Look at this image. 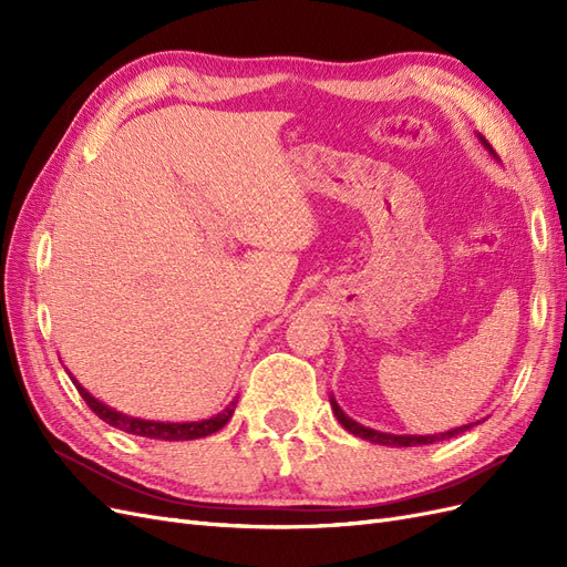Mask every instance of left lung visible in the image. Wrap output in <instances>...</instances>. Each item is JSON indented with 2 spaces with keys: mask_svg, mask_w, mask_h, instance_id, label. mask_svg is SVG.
I'll return each mask as SVG.
<instances>
[{
  "mask_svg": "<svg viewBox=\"0 0 567 567\" xmlns=\"http://www.w3.org/2000/svg\"><path fill=\"white\" fill-rule=\"evenodd\" d=\"M477 140L483 142V146L496 158V153L492 151V146L487 144L485 136L477 134ZM331 406H333V414H336L338 423H340L342 427H346L348 433H352V435H357V437H362V440H369V442H373V444H383V447H416V444H433V442L450 440V437H454V435H458V433H463V431H468V427L473 425V423H468V425H461V427H454V431L437 433V435H392V433L373 431V427H367V425H362V423H357L354 419H350V416L346 414V411H342V409L338 406L333 394H331ZM477 423H480V421H477ZM477 423H475V425H477Z\"/></svg>",
  "mask_w": 567,
  "mask_h": 567,
  "instance_id": "8db88e82",
  "label": "left lung"
}]
</instances>
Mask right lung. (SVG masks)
Returning <instances> with one entry per match:
<instances>
[{
    "label": "right lung",
    "instance_id": "add662e5",
    "mask_svg": "<svg viewBox=\"0 0 567 567\" xmlns=\"http://www.w3.org/2000/svg\"><path fill=\"white\" fill-rule=\"evenodd\" d=\"M71 381L75 383L78 392L82 394V400L87 402V406L94 411V414L106 421L109 425L117 427V431H125L130 435H140V437H148V440H169V442H179V440H198V437H208L213 433H217L219 427H225L227 421L231 419L236 402L234 400L225 411H219V414L210 416V419H203V421H184V423H167V421H146V419H136V416H127L123 411H115L109 404L99 402L94 394H90L84 390L73 375Z\"/></svg>",
    "mask_w": 567,
    "mask_h": 567
}]
</instances>
